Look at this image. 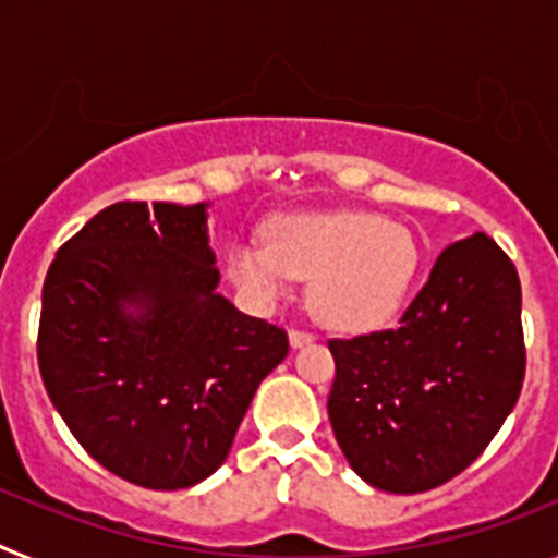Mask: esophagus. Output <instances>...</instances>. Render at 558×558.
Instances as JSON below:
<instances>
[{
    "instance_id": "34e87169",
    "label": "esophagus",
    "mask_w": 558,
    "mask_h": 558,
    "mask_svg": "<svg viewBox=\"0 0 558 558\" xmlns=\"http://www.w3.org/2000/svg\"><path fill=\"white\" fill-rule=\"evenodd\" d=\"M290 347L299 349V347H307V343H313V335L304 332V329H290Z\"/></svg>"
}]
</instances>
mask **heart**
<instances>
[{
    "instance_id": "obj_1",
    "label": "heart",
    "mask_w": 558,
    "mask_h": 558,
    "mask_svg": "<svg viewBox=\"0 0 558 558\" xmlns=\"http://www.w3.org/2000/svg\"><path fill=\"white\" fill-rule=\"evenodd\" d=\"M418 245L402 226L366 211L279 215L265 243L236 240L226 274L256 304H276L295 279H313L310 310L335 329L388 322L413 288Z\"/></svg>"
}]
</instances>
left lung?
<instances>
[{
  "mask_svg": "<svg viewBox=\"0 0 558 558\" xmlns=\"http://www.w3.org/2000/svg\"><path fill=\"white\" fill-rule=\"evenodd\" d=\"M514 263L483 231L447 245L397 327L329 340V422L383 492L436 489L486 450L525 377Z\"/></svg>",
  "mask_w": 558,
  "mask_h": 558,
  "instance_id": "1",
  "label": "left lung"
}]
</instances>
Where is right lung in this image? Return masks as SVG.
Returning a JSON list of instances; mask_svg holds the SVG:
<instances>
[{"instance_id": "add662e5", "label": "right lung", "mask_w": 558, "mask_h": 558, "mask_svg": "<svg viewBox=\"0 0 558 558\" xmlns=\"http://www.w3.org/2000/svg\"><path fill=\"white\" fill-rule=\"evenodd\" d=\"M209 204L122 201L58 248L41 293L38 368L72 436L145 489L218 470L284 329L218 293Z\"/></svg>"}]
</instances>
